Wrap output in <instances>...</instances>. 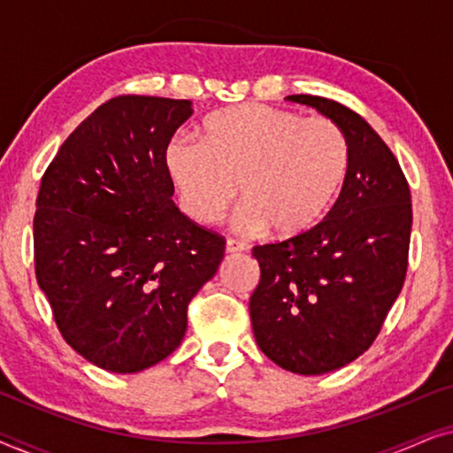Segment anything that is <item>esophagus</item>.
<instances>
[{
  "label": "esophagus",
  "instance_id": "1",
  "mask_svg": "<svg viewBox=\"0 0 453 453\" xmlns=\"http://www.w3.org/2000/svg\"><path fill=\"white\" fill-rule=\"evenodd\" d=\"M245 251V243L239 239H226V253H239Z\"/></svg>",
  "mask_w": 453,
  "mask_h": 453
}]
</instances>
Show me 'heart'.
<instances>
[{"label":"heart","mask_w":453,"mask_h":453,"mask_svg":"<svg viewBox=\"0 0 453 453\" xmlns=\"http://www.w3.org/2000/svg\"><path fill=\"white\" fill-rule=\"evenodd\" d=\"M165 166L183 212L212 225L241 185L237 225L293 239L311 231L344 188L350 146L340 126L265 104H239L210 115L202 144L173 138Z\"/></svg>","instance_id":"1"}]
</instances>
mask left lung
<instances>
[{"label":"left lung","mask_w":453,"mask_h":453,"mask_svg":"<svg viewBox=\"0 0 453 453\" xmlns=\"http://www.w3.org/2000/svg\"><path fill=\"white\" fill-rule=\"evenodd\" d=\"M350 146L344 188L311 231L256 245L259 284L250 299L253 336L278 367L321 375L361 357L381 332L408 268L412 202L398 158L355 111L311 95Z\"/></svg>","instance_id":"left-lung-1"}]
</instances>
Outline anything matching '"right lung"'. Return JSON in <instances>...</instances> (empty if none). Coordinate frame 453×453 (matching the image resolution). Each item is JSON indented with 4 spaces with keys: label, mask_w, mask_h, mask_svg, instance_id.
Segmentation results:
<instances>
[{
    "label": "right lung",
    "mask_w": 453,
    "mask_h": 453,
    "mask_svg": "<svg viewBox=\"0 0 453 453\" xmlns=\"http://www.w3.org/2000/svg\"><path fill=\"white\" fill-rule=\"evenodd\" d=\"M191 113V101L111 98L41 179L36 282L65 342L113 373H138L181 344L189 301L225 257V237L171 200L165 148Z\"/></svg>",
    "instance_id": "obj_1"
}]
</instances>
